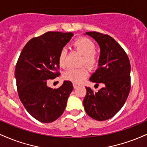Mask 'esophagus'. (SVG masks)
I'll use <instances>...</instances> for the list:
<instances>
[{
    "label": "esophagus",
    "mask_w": 147,
    "mask_h": 147,
    "mask_svg": "<svg viewBox=\"0 0 147 147\" xmlns=\"http://www.w3.org/2000/svg\"><path fill=\"white\" fill-rule=\"evenodd\" d=\"M79 84H75V83H73V87H74V88H77V87L79 86Z\"/></svg>",
    "instance_id": "1"
}]
</instances>
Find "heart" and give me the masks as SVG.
<instances>
[{"instance_id": "heart-1", "label": "heart", "mask_w": 147, "mask_h": 147, "mask_svg": "<svg viewBox=\"0 0 147 147\" xmlns=\"http://www.w3.org/2000/svg\"><path fill=\"white\" fill-rule=\"evenodd\" d=\"M73 46L84 55L82 63L86 64L91 68L97 66L98 63V57L96 55V46L95 43L88 38H79L75 40ZM67 49L63 48L59 55V63L62 67L66 65ZM88 72L86 68L68 69L64 73V78L75 84H80L87 77Z\"/></svg>"}]
</instances>
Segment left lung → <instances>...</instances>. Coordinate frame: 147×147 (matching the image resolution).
<instances>
[{
  "mask_svg": "<svg viewBox=\"0 0 147 147\" xmlns=\"http://www.w3.org/2000/svg\"><path fill=\"white\" fill-rule=\"evenodd\" d=\"M100 48L98 68L89 80L104 87L94 92L86 87L83 105L92 119L104 121L113 117L125 104L131 88V65L127 55L117 41L109 35L89 32Z\"/></svg>",
  "mask_w": 147,
  "mask_h": 147,
  "instance_id": "obj_1",
  "label": "left lung"
}]
</instances>
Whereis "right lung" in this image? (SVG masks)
<instances>
[{
	"label": "right lung",
	"mask_w": 147,
	"mask_h": 147,
	"mask_svg": "<svg viewBox=\"0 0 147 147\" xmlns=\"http://www.w3.org/2000/svg\"><path fill=\"white\" fill-rule=\"evenodd\" d=\"M72 32H48L28 42L22 50L15 70L18 96L26 111L43 123L55 121L63 114L73 90L70 81L57 89L47 80L59 75V55L73 36Z\"/></svg>",
	"instance_id": "add662e5"
}]
</instances>
